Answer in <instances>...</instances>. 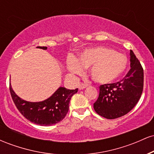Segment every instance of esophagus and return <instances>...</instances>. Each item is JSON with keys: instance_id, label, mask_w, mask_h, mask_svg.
<instances>
[{"instance_id": "obj_1", "label": "esophagus", "mask_w": 154, "mask_h": 154, "mask_svg": "<svg viewBox=\"0 0 154 154\" xmlns=\"http://www.w3.org/2000/svg\"><path fill=\"white\" fill-rule=\"evenodd\" d=\"M86 87H88V85L85 84V83H81V84L78 85V88L79 90L84 89V88H85Z\"/></svg>"}]
</instances>
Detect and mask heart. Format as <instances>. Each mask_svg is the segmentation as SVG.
<instances>
[{
    "label": "heart",
    "instance_id": "obj_1",
    "mask_svg": "<svg viewBox=\"0 0 154 154\" xmlns=\"http://www.w3.org/2000/svg\"><path fill=\"white\" fill-rule=\"evenodd\" d=\"M128 64L125 54L104 47L86 49L77 60L70 59L67 67L72 73L81 74L82 68H89L90 75L95 82L101 84L116 80L124 73Z\"/></svg>",
    "mask_w": 154,
    "mask_h": 154
}]
</instances>
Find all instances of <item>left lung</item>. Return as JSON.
Here are the masks:
<instances>
[{"label":"left lung","mask_w":154,"mask_h":154,"mask_svg":"<svg viewBox=\"0 0 154 154\" xmlns=\"http://www.w3.org/2000/svg\"><path fill=\"white\" fill-rule=\"evenodd\" d=\"M130 67L122 80L99 86V95L93 108L100 116L109 119L121 117L138 102L143 90V69L132 50Z\"/></svg>","instance_id":"1"}]
</instances>
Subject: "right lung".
Returning a JSON list of instances; mask_svg holds the SVG:
<instances>
[{
	"instance_id": "add662e5",
	"label": "right lung",
	"mask_w": 154,
	"mask_h": 154,
	"mask_svg": "<svg viewBox=\"0 0 154 154\" xmlns=\"http://www.w3.org/2000/svg\"><path fill=\"white\" fill-rule=\"evenodd\" d=\"M37 48L47 49V47ZM9 90L12 100L19 112L31 122L42 126H50L63 120L69 111V104L72 95L78 91L77 88L68 90L61 87L48 99L34 103L21 99L12 90L11 84Z\"/></svg>"
}]
</instances>
